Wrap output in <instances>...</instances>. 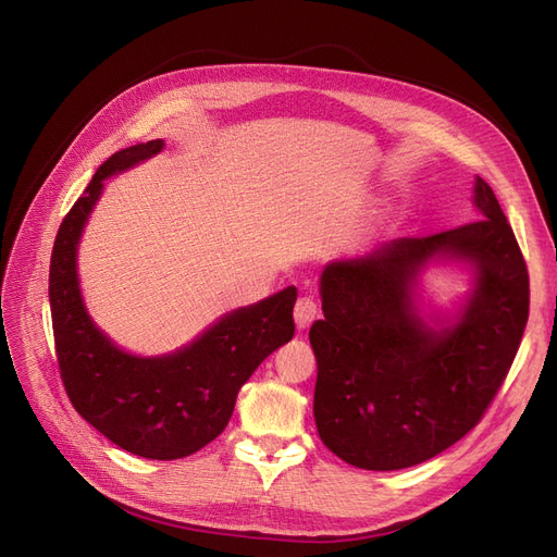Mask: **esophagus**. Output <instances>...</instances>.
<instances>
[{"label":"esophagus","instance_id":"obj_1","mask_svg":"<svg viewBox=\"0 0 557 557\" xmlns=\"http://www.w3.org/2000/svg\"><path fill=\"white\" fill-rule=\"evenodd\" d=\"M318 318V305L311 297H299L295 305V323L299 330H307Z\"/></svg>","mask_w":557,"mask_h":557}]
</instances>
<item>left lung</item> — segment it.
Masks as SVG:
<instances>
[{"mask_svg":"<svg viewBox=\"0 0 557 557\" xmlns=\"http://www.w3.org/2000/svg\"><path fill=\"white\" fill-rule=\"evenodd\" d=\"M474 223L395 239L320 272L323 320L313 418L323 444L352 467L425 462L474 428L516 358L530 309L528 267L481 176ZM455 268L468 290L450 308L422 301V276Z\"/></svg>","mask_w":557,"mask_h":557,"instance_id":"left-lung-1","label":"left lung"}]
</instances>
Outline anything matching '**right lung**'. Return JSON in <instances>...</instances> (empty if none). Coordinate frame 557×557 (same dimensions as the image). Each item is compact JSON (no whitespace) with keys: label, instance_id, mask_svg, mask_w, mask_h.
Returning a JSON list of instances; mask_svg holds the SVG:
<instances>
[{"label":"right lung","instance_id":"add662e5","mask_svg":"<svg viewBox=\"0 0 557 557\" xmlns=\"http://www.w3.org/2000/svg\"><path fill=\"white\" fill-rule=\"evenodd\" d=\"M164 148L162 139L117 150L88 183L58 230L48 299L60 374L74 409L109 442L148 460H178L213 442L230 423L242 385L295 334V285L223 313L193 342L137 356L117 346L88 313L78 278V244L104 181Z\"/></svg>","mask_w":557,"mask_h":557}]
</instances>
